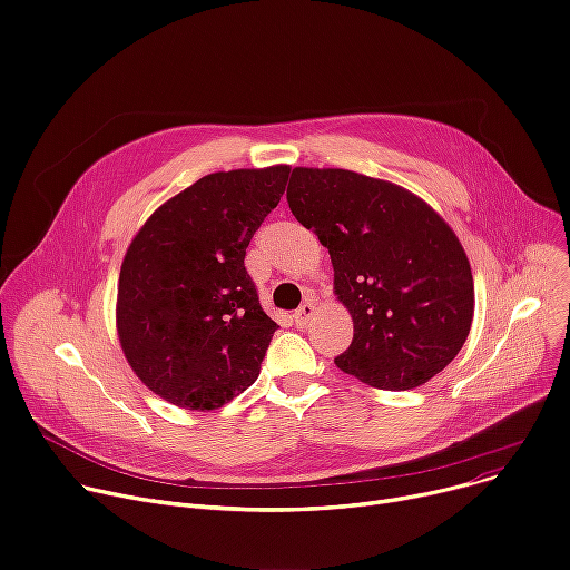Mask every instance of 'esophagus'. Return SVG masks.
<instances>
[{
	"label": "esophagus",
	"mask_w": 570,
	"mask_h": 570,
	"mask_svg": "<svg viewBox=\"0 0 570 570\" xmlns=\"http://www.w3.org/2000/svg\"><path fill=\"white\" fill-rule=\"evenodd\" d=\"M314 316H316V304L312 299H306L295 312V323L299 327H304V325H308V321H312Z\"/></svg>",
	"instance_id": "obj_1"
}]
</instances>
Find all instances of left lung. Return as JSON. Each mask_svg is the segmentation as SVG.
Wrapping results in <instances>:
<instances>
[{
  "label": "left lung",
  "instance_id": "1",
  "mask_svg": "<svg viewBox=\"0 0 570 570\" xmlns=\"http://www.w3.org/2000/svg\"><path fill=\"white\" fill-rule=\"evenodd\" d=\"M286 199L330 249L334 293L354 323L334 364L375 389L406 391L439 375L469 338V256L419 195L341 168H293Z\"/></svg>",
  "mask_w": 570,
  "mask_h": 570
}]
</instances>
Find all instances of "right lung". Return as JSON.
<instances>
[{"instance_id":"obj_1","label":"right lung","mask_w":570,"mask_h":570,"mask_svg":"<svg viewBox=\"0 0 570 570\" xmlns=\"http://www.w3.org/2000/svg\"><path fill=\"white\" fill-rule=\"evenodd\" d=\"M288 173L206 175L134 236L118 282V336L131 371L164 400L209 411L256 382L277 323L258 304L245 249Z\"/></svg>"}]
</instances>
